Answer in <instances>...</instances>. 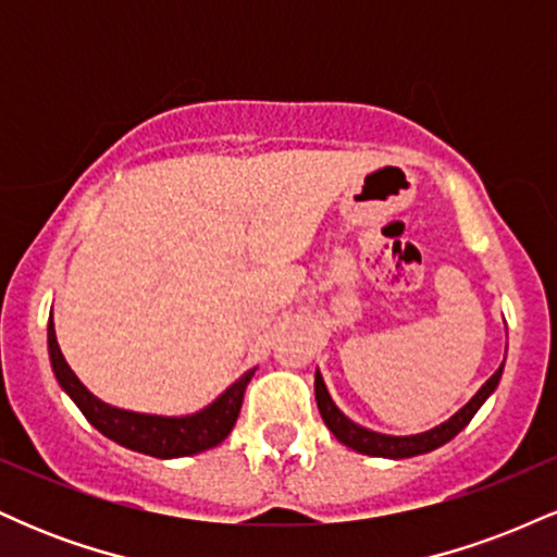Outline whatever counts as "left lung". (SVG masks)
Listing matches in <instances>:
<instances>
[{
    "label": "left lung",
    "instance_id": "1",
    "mask_svg": "<svg viewBox=\"0 0 557 557\" xmlns=\"http://www.w3.org/2000/svg\"><path fill=\"white\" fill-rule=\"evenodd\" d=\"M503 363H500V369H497V372L476 389L474 398L466 403L463 408H458V411L453 413L447 421H443V424L432 426V430L419 432V434H382V432L367 430V426L356 424L354 419L345 417L341 408L335 406V400H332L330 389H327V385H324V376L319 374V369L314 374L317 406H319V413H322L324 424H327V430L335 434L343 445H348L350 450H359V453H363V456H376V458L421 456V453H430V450H434V447L450 443V440L456 437V434L461 432L471 419H474V413L484 406V400L495 393L497 382H500V376H503Z\"/></svg>",
    "mask_w": 557,
    "mask_h": 557
}]
</instances>
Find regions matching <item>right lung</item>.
Here are the masks:
<instances>
[{"label": "right lung", "instance_id": "obj_1", "mask_svg": "<svg viewBox=\"0 0 557 557\" xmlns=\"http://www.w3.org/2000/svg\"><path fill=\"white\" fill-rule=\"evenodd\" d=\"M47 345L57 382L70 395V400L81 408L83 417L91 421L104 437H110L112 443L154 458L196 456V453L220 445L233 432L243 406V393H246V385L257 372V367L248 369L220 398L203 406L201 411L185 413V417H159V413L127 411V408L110 406V403L96 398L91 389L75 376L73 369L67 367L60 343H57L52 317H49L47 324Z\"/></svg>", "mask_w": 557, "mask_h": 557}]
</instances>
